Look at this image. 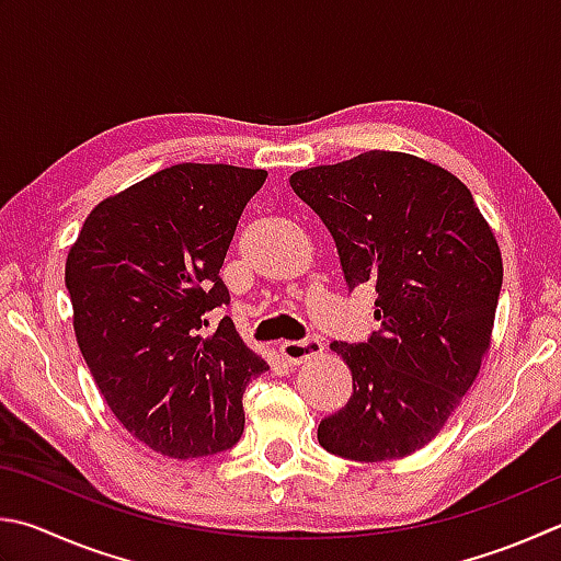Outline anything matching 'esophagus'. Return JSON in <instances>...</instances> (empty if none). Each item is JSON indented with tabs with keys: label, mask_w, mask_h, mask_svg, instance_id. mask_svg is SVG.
Here are the masks:
<instances>
[{
	"label": "esophagus",
	"mask_w": 561,
	"mask_h": 561,
	"mask_svg": "<svg viewBox=\"0 0 561 561\" xmlns=\"http://www.w3.org/2000/svg\"><path fill=\"white\" fill-rule=\"evenodd\" d=\"M279 353L282 358L289 365H299L307 363L316 355L323 353V343L319 339H301V341H282L279 343Z\"/></svg>",
	"instance_id": "obj_1"
}]
</instances>
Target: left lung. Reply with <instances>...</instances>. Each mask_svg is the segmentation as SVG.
Segmentation results:
<instances>
[{"label": "left lung", "mask_w": 561, "mask_h": 561, "mask_svg": "<svg viewBox=\"0 0 561 561\" xmlns=\"http://www.w3.org/2000/svg\"><path fill=\"white\" fill-rule=\"evenodd\" d=\"M291 188L323 220L351 289L378 291L365 343L333 341L353 394L319 424L351 461H390L430 444L491 348L503 260L493 230L451 171L402 151H365L301 169Z\"/></svg>", "instance_id": "left-lung-1"}]
</instances>
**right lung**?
<instances>
[{
    "mask_svg": "<svg viewBox=\"0 0 561 561\" xmlns=\"http://www.w3.org/2000/svg\"><path fill=\"white\" fill-rule=\"evenodd\" d=\"M267 171L176 164L98 203L66 260L80 353L112 414L171 458L236 446L242 392L270 368L228 316L230 240Z\"/></svg>",
    "mask_w": 561,
    "mask_h": 561,
    "instance_id": "obj_1",
    "label": "right lung"
}]
</instances>
